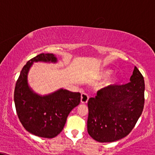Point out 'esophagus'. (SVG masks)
Instances as JSON below:
<instances>
[{
  "mask_svg": "<svg viewBox=\"0 0 155 155\" xmlns=\"http://www.w3.org/2000/svg\"><path fill=\"white\" fill-rule=\"evenodd\" d=\"M89 100V96L87 93L83 92L81 93V103H87V101Z\"/></svg>",
  "mask_w": 155,
  "mask_h": 155,
  "instance_id": "34e87169",
  "label": "esophagus"
}]
</instances>
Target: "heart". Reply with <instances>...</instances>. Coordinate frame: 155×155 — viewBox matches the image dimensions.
Listing matches in <instances>:
<instances>
[{"mask_svg":"<svg viewBox=\"0 0 155 155\" xmlns=\"http://www.w3.org/2000/svg\"><path fill=\"white\" fill-rule=\"evenodd\" d=\"M110 71H104L103 73L102 74V76H107L108 74H110ZM117 80V77H115V76H113V77H111L110 79H109L107 80V81H106L105 82V86H110V85H113L116 82Z\"/></svg>","mask_w":155,"mask_h":155,"instance_id":"obj_1","label":"heart"}]
</instances>
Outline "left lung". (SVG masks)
I'll return each mask as SVG.
<instances>
[{
  "instance_id": "1",
  "label": "left lung",
  "mask_w": 155,
  "mask_h": 155,
  "mask_svg": "<svg viewBox=\"0 0 155 155\" xmlns=\"http://www.w3.org/2000/svg\"><path fill=\"white\" fill-rule=\"evenodd\" d=\"M129 82L102 88L88 100L87 131L99 142L126 137L134 128L144 105V80L135 66Z\"/></svg>"
}]
</instances>
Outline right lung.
<instances>
[{
  "mask_svg": "<svg viewBox=\"0 0 155 155\" xmlns=\"http://www.w3.org/2000/svg\"><path fill=\"white\" fill-rule=\"evenodd\" d=\"M56 62L53 54L41 53L24 65L16 81L14 103L20 122L29 133L42 138H53L62 131L70 112L81 101L79 92L60 89L49 95L35 94L27 84V74L32 62Z\"/></svg>",
  "mask_w": 155,
  "mask_h": 155,
  "instance_id": "add662e5",
  "label": "right lung"
}]
</instances>
